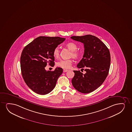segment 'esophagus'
<instances>
[{"label":"esophagus","mask_w":132,"mask_h":132,"mask_svg":"<svg viewBox=\"0 0 132 132\" xmlns=\"http://www.w3.org/2000/svg\"><path fill=\"white\" fill-rule=\"evenodd\" d=\"M68 71V70H67V69H64L63 70L64 73L67 72V71Z\"/></svg>","instance_id":"esophagus-1"}]
</instances>
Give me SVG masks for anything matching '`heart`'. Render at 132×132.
I'll list each match as a JSON object with an SVG mask.
<instances>
[{
  "label": "heart",
  "instance_id": "heart-1",
  "mask_svg": "<svg viewBox=\"0 0 132 132\" xmlns=\"http://www.w3.org/2000/svg\"><path fill=\"white\" fill-rule=\"evenodd\" d=\"M65 46L69 50L71 51V57L73 59H78L81 56L80 51L77 50L78 48L77 45L73 42H69L65 45ZM53 57L55 59H58L60 56V50L59 47H56L53 50ZM72 61L70 59L69 60H61L57 63V67L63 69H68L70 68L72 65Z\"/></svg>",
  "mask_w": 132,
  "mask_h": 132
}]
</instances>
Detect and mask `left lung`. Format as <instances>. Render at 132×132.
<instances>
[{
  "label": "left lung",
  "instance_id": "obj_1",
  "mask_svg": "<svg viewBox=\"0 0 132 132\" xmlns=\"http://www.w3.org/2000/svg\"><path fill=\"white\" fill-rule=\"evenodd\" d=\"M70 38L84 44L83 58L77 67L86 71L83 74L80 70H73L72 85L79 92L89 93L102 85L109 74L111 62L109 50L100 39L93 35Z\"/></svg>",
  "mask_w": 132,
  "mask_h": 132
}]
</instances>
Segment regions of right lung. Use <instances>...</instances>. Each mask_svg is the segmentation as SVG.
<instances>
[{
	"mask_svg": "<svg viewBox=\"0 0 132 132\" xmlns=\"http://www.w3.org/2000/svg\"><path fill=\"white\" fill-rule=\"evenodd\" d=\"M60 37L40 36L26 45L20 57L22 77L27 86L35 93L44 95L54 88L63 69L46 70L47 63L54 65L53 50L65 40Z\"/></svg>",
	"mask_w": 132,
	"mask_h": 132,
	"instance_id": "obj_1",
	"label": "right lung"
}]
</instances>
